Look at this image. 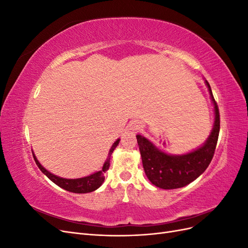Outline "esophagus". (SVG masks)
<instances>
[{"instance_id":"obj_1","label":"esophagus","mask_w":248,"mask_h":248,"mask_svg":"<svg viewBox=\"0 0 248 248\" xmlns=\"http://www.w3.org/2000/svg\"><path fill=\"white\" fill-rule=\"evenodd\" d=\"M132 128H133L134 130H139L140 128H141V125H140V123H134V124H133V127H132Z\"/></svg>"}]
</instances>
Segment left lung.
<instances>
[{
    "label": "left lung",
    "mask_w": 248,
    "mask_h": 248,
    "mask_svg": "<svg viewBox=\"0 0 248 248\" xmlns=\"http://www.w3.org/2000/svg\"><path fill=\"white\" fill-rule=\"evenodd\" d=\"M206 84L214 104L215 121L213 130L204 146L185 155H170L157 149L140 134L137 136L146 175L150 182L159 188L176 189L191 183L206 170L213 158L218 140L220 118L218 107L207 80Z\"/></svg>",
    "instance_id": "left-lung-1"
}]
</instances>
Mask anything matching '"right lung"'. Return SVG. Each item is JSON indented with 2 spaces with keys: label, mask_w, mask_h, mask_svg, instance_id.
<instances>
[{
  "label": "right lung",
  "mask_w": 248,
  "mask_h": 248,
  "mask_svg": "<svg viewBox=\"0 0 248 248\" xmlns=\"http://www.w3.org/2000/svg\"><path fill=\"white\" fill-rule=\"evenodd\" d=\"M119 140H117L114 145L111 146L109 152H108V156L104 162L102 170H100L99 171L95 172L93 175H90L88 177H84V178H79V179H64V178H60L54 174H51L48 170H46L44 169L41 164L39 163V161L37 160V158L35 157V155L33 154V157L35 159V162L37 164V167L40 169V170L46 175L49 180H51L52 182L55 184H57L58 186L61 187V188L70 191V192H74V193H87V192H92L94 190H96L97 188H99L101 186V184L104 181V172H106L108 168H109V160H110V156L112 151H114L115 148L118 146Z\"/></svg>",
  "instance_id": "1"
}]
</instances>
